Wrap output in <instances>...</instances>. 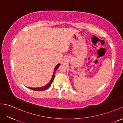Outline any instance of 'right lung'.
<instances>
[{
    "mask_svg": "<svg viewBox=\"0 0 123 123\" xmlns=\"http://www.w3.org/2000/svg\"><path fill=\"white\" fill-rule=\"evenodd\" d=\"M60 65V64H58L57 65L55 66V70H54V72H53V75H52V77L51 78V80H50V81L49 82V83L47 84L46 85H45V86H43V87H39V88H30V87H28V88H29V89H31V90H35V91H43V90H46L47 89H48L50 87V86H51L52 81H53V79H54L55 76V71H56V70H57V68L59 67Z\"/></svg>",
    "mask_w": 123,
    "mask_h": 123,
    "instance_id": "right-lung-1",
    "label": "right lung"
}]
</instances>
